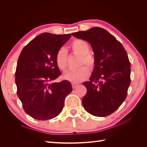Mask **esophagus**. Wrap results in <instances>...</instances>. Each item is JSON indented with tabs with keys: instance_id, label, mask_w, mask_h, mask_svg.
Returning a JSON list of instances; mask_svg holds the SVG:
<instances>
[{
	"instance_id": "34e87169",
	"label": "esophagus",
	"mask_w": 147,
	"mask_h": 147,
	"mask_svg": "<svg viewBox=\"0 0 147 147\" xmlns=\"http://www.w3.org/2000/svg\"><path fill=\"white\" fill-rule=\"evenodd\" d=\"M79 86V84L72 83V88H73V89H76V88H77Z\"/></svg>"
}]
</instances>
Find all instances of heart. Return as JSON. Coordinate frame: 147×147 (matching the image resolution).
<instances>
[{
  "mask_svg": "<svg viewBox=\"0 0 147 147\" xmlns=\"http://www.w3.org/2000/svg\"><path fill=\"white\" fill-rule=\"evenodd\" d=\"M71 51L75 54L81 56L80 64H86L88 67L92 68L95 65V58L89 53L90 46L86 41L80 40H74L70 46ZM68 52L66 49L60 48L57 51L55 56V61L60 70L65 71L67 67ZM89 70L87 67H82L76 70H68L64 74V78L66 80L73 83H77L86 79L89 76Z\"/></svg>",
  "mask_w": 147,
  "mask_h": 147,
  "instance_id": "1",
  "label": "heart"
}]
</instances>
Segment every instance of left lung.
Listing matches in <instances>:
<instances>
[{
    "mask_svg": "<svg viewBox=\"0 0 147 147\" xmlns=\"http://www.w3.org/2000/svg\"><path fill=\"white\" fill-rule=\"evenodd\" d=\"M90 43L96 63L90 81L84 82L87 93L82 105L97 117L112 114L125 101L130 85L131 65L121 43L106 29L94 27L71 34Z\"/></svg>",
    "mask_w": 147,
    "mask_h": 147,
    "instance_id": "8db88e82",
    "label": "left lung"
}]
</instances>
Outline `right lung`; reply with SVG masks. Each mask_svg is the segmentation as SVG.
I'll return each instance as SVG.
<instances>
[{
    "instance_id": "right-lung-1",
    "label": "right lung",
    "mask_w": 147,
    "mask_h": 147,
    "mask_svg": "<svg viewBox=\"0 0 147 147\" xmlns=\"http://www.w3.org/2000/svg\"><path fill=\"white\" fill-rule=\"evenodd\" d=\"M70 38L68 34L44 32L29 42L19 55L15 74L17 94L24 111L32 118L57 117L63 109L65 97L72 91L67 80L53 82L61 74L55 56Z\"/></svg>"
}]
</instances>
